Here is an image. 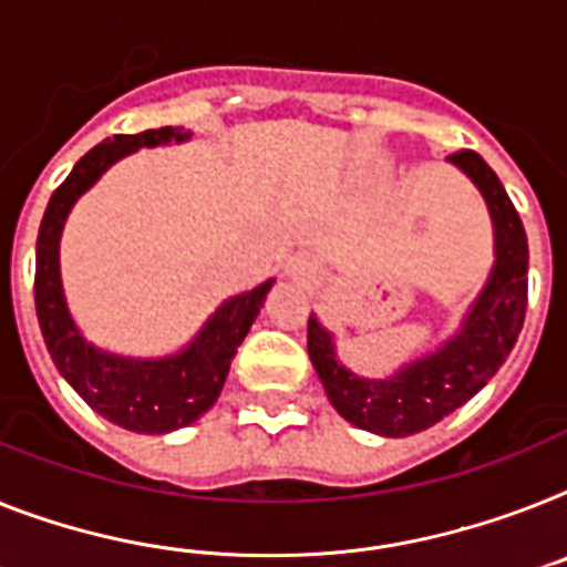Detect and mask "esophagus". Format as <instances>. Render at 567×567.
Returning a JSON list of instances; mask_svg holds the SVG:
<instances>
[{
    "label": "esophagus",
    "instance_id": "34e87169",
    "mask_svg": "<svg viewBox=\"0 0 567 567\" xmlns=\"http://www.w3.org/2000/svg\"><path fill=\"white\" fill-rule=\"evenodd\" d=\"M292 275L298 280H307V284H310V280H316V275H318V260H316V257H310V255L298 257V260H295V266H292Z\"/></svg>",
    "mask_w": 567,
    "mask_h": 567
}]
</instances>
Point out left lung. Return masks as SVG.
I'll use <instances>...</instances> for the list:
<instances>
[{"instance_id": "obj_1", "label": "left lung", "mask_w": 567, "mask_h": 567, "mask_svg": "<svg viewBox=\"0 0 567 567\" xmlns=\"http://www.w3.org/2000/svg\"><path fill=\"white\" fill-rule=\"evenodd\" d=\"M484 194L495 226V266L461 333L437 353L402 368L394 379L371 382L341 368L333 341L316 318L307 350L333 409L364 432L405 437L449 417L489 382L516 344L527 312V234L495 171L475 150L449 156Z\"/></svg>"}]
</instances>
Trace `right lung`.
Returning a JSON list of instances; mask_svg holds the SVG:
<instances>
[{
    "label": "right lung",
    "instance_id": "right-lung-1",
    "mask_svg": "<svg viewBox=\"0 0 567 567\" xmlns=\"http://www.w3.org/2000/svg\"><path fill=\"white\" fill-rule=\"evenodd\" d=\"M188 135L179 126H162V130H144L138 135H112L104 144L92 147L65 176L63 185L51 194L37 234L34 303L45 348L65 382L83 396L89 409L130 432L165 434L203 417L217 402L237 344L246 339L251 321L264 307L266 292L272 287V280H266L251 292L226 301L210 316L188 350L158 362H133V359L101 353L74 330L65 310L58 260L65 214L112 162L138 147L185 142Z\"/></svg>",
    "mask_w": 567,
    "mask_h": 567
}]
</instances>
